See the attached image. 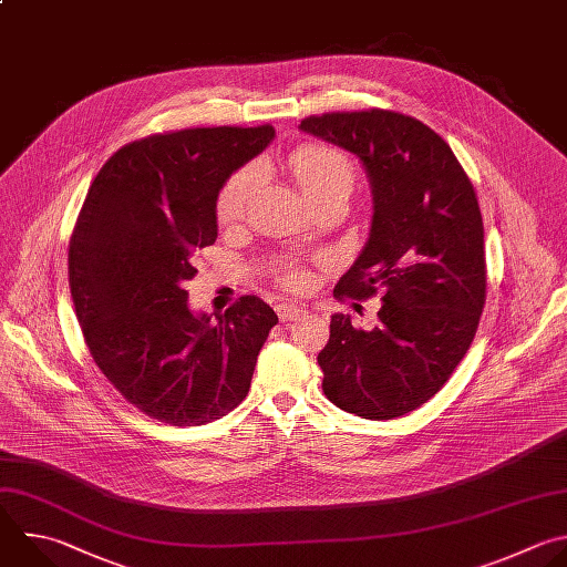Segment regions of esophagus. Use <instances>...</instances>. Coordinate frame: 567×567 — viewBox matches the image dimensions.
I'll return each instance as SVG.
<instances>
[{
	"label": "esophagus",
	"mask_w": 567,
	"mask_h": 567,
	"mask_svg": "<svg viewBox=\"0 0 567 567\" xmlns=\"http://www.w3.org/2000/svg\"><path fill=\"white\" fill-rule=\"evenodd\" d=\"M276 313H278V318H280L282 322H287V320H298V318H302V316L307 313V309H305L302 305L280 302V305H276Z\"/></svg>",
	"instance_id": "34e87169"
}]
</instances>
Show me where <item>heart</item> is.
Instances as JSON below:
<instances>
[{"label": "heart", "instance_id": "obj_1", "mask_svg": "<svg viewBox=\"0 0 567 567\" xmlns=\"http://www.w3.org/2000/svg\"><path fill=\"white\" fill-rule=\"evenodd\" d=\"M289 171L307 200L333 194V192H347L353 184V166L349 157L324 144H307L296 148L289 155ZM256 192V168L243 166L236 171L220 188L216 200V216L223 225H234L243 220L247 214V207L251 203V196ZM302 280L300 274H291L289 282L298 285Z\"/></svg>", "mask_w": 567, "mask_h": 567}]
</instances>
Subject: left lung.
<instances>
[{"mask_svg":"<svg viewBox=\"0 0 567 567\" xmlns=\"http://www.w3.org/2000/svg\"><path fill=\"white\" fill-rule=\"evenodd\" d=\"M300 131L358 157L371 188L369 238L336 296L383 293L379 324L333 313L318 353L322 392L340 410L399 419L427 403L467 353L485 305L483 218L450 144L383 109L305 117Z\"/></svg>","mask_w":567,"mask_h":567,"instance_id":"obj_1","label":"left lung"}]
</instances>
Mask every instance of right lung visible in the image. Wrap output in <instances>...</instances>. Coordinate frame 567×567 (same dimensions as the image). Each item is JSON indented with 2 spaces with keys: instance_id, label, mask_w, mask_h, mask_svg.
<instances>
[{
  "instance_id": "add662e5",
  "label": "right lung",
  "mask_w": 567,
  "mask_h": 567,
  "mask_svg": "<svg viewBox=\"0 0 567 567\" xmlns=\"http://www.w3.org/2000/svg\"><path fill=\"white\" fill-rule=\"evenodd\" d=\"M274 126H214L122 146L95 175L69 247L84 340L109 383L140 412L177 427L238 408L278 322L258 296L196 313L184 282L218 238L223 184L260 155Z\"/></svg>"
}]
</instances>
